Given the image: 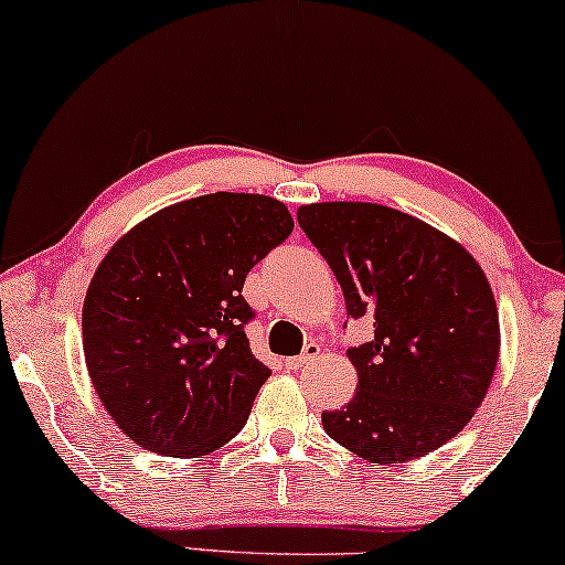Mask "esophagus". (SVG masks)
<instances>
[{"mask_svg": "<svg viewBox=\"0 0 565 565\" xmlns=\"http://www.w3.org/2000/svg\"><path fill=\"white\" fill-rule=\"evenodd\" d=\"M318 356H320V344H316V341H310V344H305L302 354L291 356V360H287V365H289L291 370H305V367H310L312 362L318 360Z\"/></svg>", "mask_w": 565, "mask_h": 565, "instance_id": "esophagus-1", "label": "esophagus"}]
</instances>
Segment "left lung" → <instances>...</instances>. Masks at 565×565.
<instances>
[{
	"instance_id": "1",
	"label": "left lung",
	"mask_w": 565,
	"mask_h": 565,
	"mask_svg": "<svg viewBox=\"0 0 565 565\" xmlns=\"http://www.w3.org/2000/svg\"><path fill=\"white\" fill-rule=\"evenodd\" d=\"M297 221L373 339L347 349L356 394L323 427L370 463L435 451L467 427L501 352L490 281L459 242L377 203L299 205Z\"/></svg>"
}]
</instances>
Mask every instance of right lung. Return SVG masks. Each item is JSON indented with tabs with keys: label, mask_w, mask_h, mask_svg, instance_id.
I'll return each instance as SVG.
<instances>
[{
	"label": "right lung",
	"mask_w": 565,
	"mask_h": 565,
	"mask_svg": "<svg viewBox=\"0 0 565 565\" xmlns=\"http://www.w3.org/2000/svg\"><path fill=\"white\" fill-rule=\"evenodd\" d=\"M295 230L281 200L213 192L161 209L111 245L83 302L85 367L146 451L198 459L242 427L270 370L245 335L249 268Z\"/></svg>",
	"instance_id": "1"
}]
</instances>
